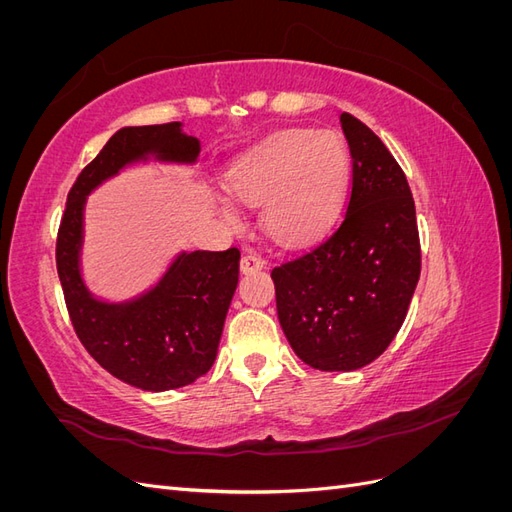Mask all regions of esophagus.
<instances>
[{"label":"esophagus","mask_w":512,"mask_h":512,"mask_svg":"<svg viewBox=\"0 0 512 512\" xmlns=\"http://www.w3.org/2000/svg\"><path fill=\"white\" fill-rule=\"evenodd\" d=\"M260 269H265V260H262V256H258L256 252H247L241 258V271L243 273H256Z\"/></svg>","instance_id":"1"}]
</instances>
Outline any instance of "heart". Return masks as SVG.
Masks as SVG:
<instances>
[{
	"instance_id": "1",
	"label": "heart",
	"mask_w": 512,
	"mask_h": 512,
	"mask_svg": "<svg viewBox=\"0 0 512 512\" xmlns=\"http://www.w3.org/2000/svg\"><path fill=\"white\" fill-rule=\"evenodd\" d=\"M348 149L335 132L290 130L247 153L228 173V190L241 203L262 207L269 235L297 245L327 228L348 183ZM230 222L237 215L224 207Z\"/></svg>"
}]
</instances>
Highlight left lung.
<instances>
[{
  "mask_svg": "<svg viewBox=\"0 0 512 512\" xmlns=\"http://www.w3.org/2000/svg\"><path fill=\"white\" fill-rule=\"evenodd\" d=\"M352 158L342 220L273 267L277 318L292 350L320 371H352L389 348L421 275L416 209L404 170L361 119L339 115Z\"/></svg>",
  "mask_w": 512,
  "mask_h": 512,
  "instance_id": "8db88e82",
  "label": "left lung"
}]
</instances>
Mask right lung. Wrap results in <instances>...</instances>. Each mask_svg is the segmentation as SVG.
Segmentation results:
<instances>
[{
    "label": "right lung",
    "instance_id": "right-lung-1",
    "mask_svg": "<svg viewBox=\"0 0 512 512\" xmlns=\"http://www.w3.org/2000/svg\"><path fill=\"white\" fill-rule=\"evenodd\" d=\"M198 151V141L181 132L179 121L121 128L76 177L57 230V273L76 337L108 374L143 391L179 389L211 369L239 282L241 252L230 247L181 254L141 299L119 305L96 301L79 271L85 196L149 153L158 160L194 162Z\"/></svg>",
    "mask_w": 512,
    "mask_h": 512
}]
</instances>
